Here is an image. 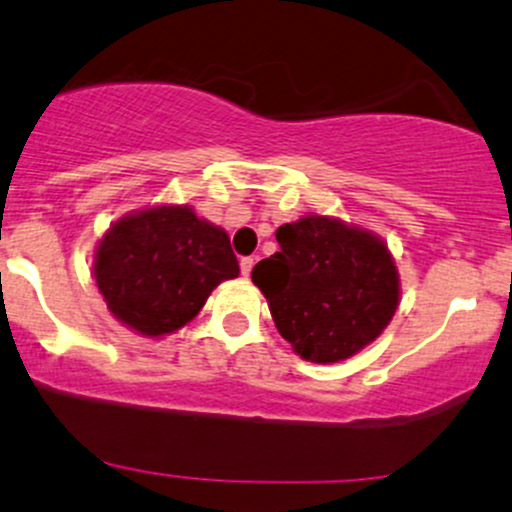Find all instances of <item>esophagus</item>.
Segmentation results:
<instances>
[{"label": "esophagus", "mask_w": 512, "mask_h": 512, "mask_svg": "<svg viewBox=\"0 0 512 512\" xmlns=\"http://www.w3.org/2000/svg\"><path fill=\"white\" fill-rule=\"evenodd\" d=\"M252 267H255V257H242V260H240V272H242V277H250Z\"/></svg>", "instance_id": "1"}]
</instances>
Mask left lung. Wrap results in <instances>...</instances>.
I'll return each mask as SVG.
<instances>
[{
  "label": "left lung",
  "instance_id": "left-lung-1",
  "mask_svg": "<svg viewBox=\"0 0 512 512\" xmlns=\"http://www.w3.org/2000/svg\"><path fill=\"white\" fill-rule=\"evenodd\" d=\"M277 242L252 282L294 353L338 363L385 331L400 304V274L383 238L331 215H304L277 228Z\"/></svg>",
  "mask_w": 512,
  "mask_h": 512
}]
</instances>
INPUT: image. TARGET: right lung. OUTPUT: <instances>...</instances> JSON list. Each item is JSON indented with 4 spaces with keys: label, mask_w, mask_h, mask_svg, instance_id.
I'll use <instances>...</instances> for the list:
<instances>
[{
    "label": "right lung",
    "mask_w": 512,
    "mask_h": 512,
    "mask_svg": "<svg viewBox=\"0 0 512 512\" xmlns=\"http://www.w3.org/2000/svg\"><path fill=\"white\" fill-rule=\"evenodd\" d=\"M93 274L120 324L161 338L196 319L213 289L238 277L240 265L228 233L191 206H152L107 228Z\"/></svg>",
    "instance_id": "add662e5"
}]
</instances>
